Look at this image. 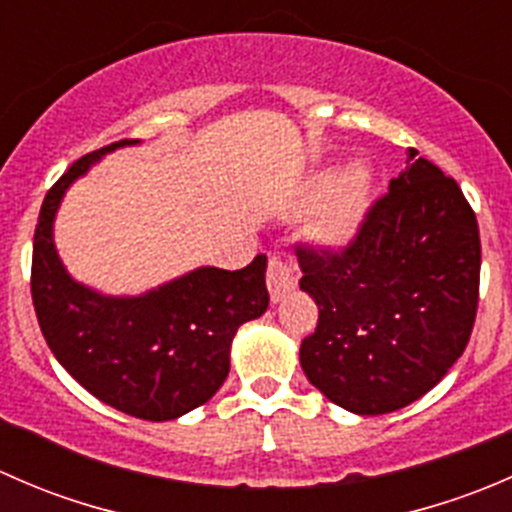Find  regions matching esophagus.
<instances>
[{
	"mask_svg": "<svg viewBox=\"0 0 512 512\" xmlns=\"http://www.w3.org/2000/svg\"><path fill=\"white\" fill-rule=\"evenodd\" d=\"M299 282V270L294 262L280 260V257H270L267 265V289H270L272 302H282Z\"/></svg>",
	"mask_w": 512,
	"mask_h": 512,
	"instance_id": "1",
	"label": "esophagus"
}]
</instances>
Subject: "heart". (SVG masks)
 <instances>
[{"mask_svg": "<svg viewBox=\"0 0 512 512\" xmlns=\"http://www.w3.org/2000/svg\"><path fill=\"white\" fill-rule=\"evenodd\" d=\"M369 198L371 173L366 165L317 170L299 195V203L312 208L307 232L314 245L332 252L352 245L369 213Z\"/></svg>", "mask_w": 512, "mask_h": 512, "instance_id": "obj_1", "label": "heart"}]
</instances>
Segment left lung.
<instances>
[{"instance_id":"left-lung-1","label":"left lung","mask_w":512,"mask_h":512,"mask_svg":"<svg viewBox=\"0 0 512 512\" xmlns=\"http://www.w3.org/2000/svg\"><path fill=\"white\" fill-rule=\"evenodd\" d=\"M409 148L406 170L342 252L299 247L319 322L299 347L309 384L359 416L414 404L448 374L478 309V220L453 178Z\"/></svg>"}]
</instances>
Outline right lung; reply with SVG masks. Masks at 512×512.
<instances>
[{
  "label": "right lung",
  "mask_w": 512,
  "mask_h": 512,
  "mask_svg": "<svg viewBox=\"0 0 512 512\" xmlns=\"http://www.w3.org/2000/svg\"><path fill=\"white\" fill-rule=\"evenodd\" d=\"M118 141L79 158L46 193L34 232L32 299L56 361L103 404L146 421H173L215 396L237 329L270 304L267 257L242 270L198 267L138 297H111L66 272L54 220L66 190Z\"/></svg>",
  "instance_id": "obj_1"
}]
</instances>
